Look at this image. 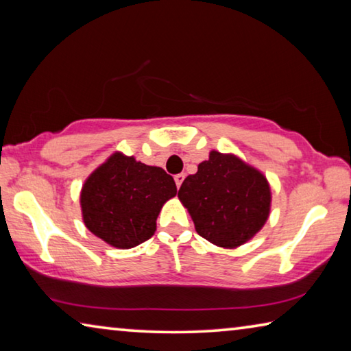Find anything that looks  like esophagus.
<instances>
[{"instance_id": "esophagus-1", "label": "esophagus", "mask_w": 351, "mask_h": 351, "mask_svg": "<svg viewBox=\"0 0 351 351\" xmlns=\"http://www.w3.org/2000/svg\"><path fill=\"white\" fill-rule=\"evenodd\" d=\"M184 178H186V175H184V173H178V175H175V182H176V187H178V189L181 187V184H182V181H184Z\"/></svg>"}]
</instances>
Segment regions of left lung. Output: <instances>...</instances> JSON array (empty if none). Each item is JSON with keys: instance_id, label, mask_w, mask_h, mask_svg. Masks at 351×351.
Wrapping results in <instances>:
<instances>
[{"instance_id": "8db88e82", "label": "left lung", "mask_w": 351, "mask_h": 351, "mask_svg": "<svg viewBox=\"0 0 351 351\" xmlns=\"http://www.w3.org/2000/svg\"><path fill=\"white\" fill-rule=\"evenodd\" d=\"M178 197L197 232L221 247H235L258 232L269 215L266 178L232 154L210 152L195 175L184 180Z\"/></svg>"}]
</instances>
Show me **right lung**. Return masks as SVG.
Wrapping results in <instances>:
<instances>
[{"label":"right lung","mask_w":351,"mask_h":351,"mask_svg":"<svg viewBox=\"0 0 351 351\" xmlns=\"http://www.w3.org/2000/svg\"><path fill=\"white\" fill-rule=\"evenodd\" d=\"M175 195L173 178L161 167L114 153L82 189L83 221L108 245L134 247L154 234L159 210Z\"/></svg>","instance_id":"obj_1"}]
</instances>
